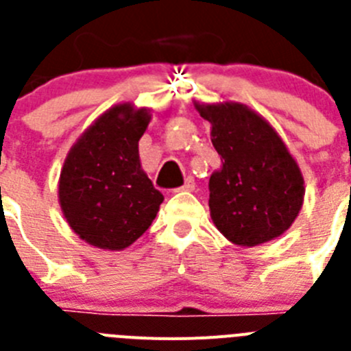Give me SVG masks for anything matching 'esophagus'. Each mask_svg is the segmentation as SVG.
I'll return each instance as SVG.
<instances>
[{
    "mask_svg": "<svg viewBox=\"0 0 351 351\" xmlns=\"http://www.w3.org/2000/svg\"><path fill=\"white\" fill-rule=\"evenodd\" d=\"M194 187H196V182L193 178H187L184 182V185L180 187V191H194Z\"/></svg>",
    "mask_w": 351,
    "mask_h": 351,
    "instance_id": "esophagus-1",
    "label": "esophagus"
}]
</instances>
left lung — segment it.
Here are the masks:
<instances>
[{"instance_id":"obj_1","label":"left lung","mask_w":351,"mask_h":351,"mask_svg":"<svg viewBox=\"0 0 351 351\" xmlns=\"http://www.w3.org/2000/svg\"><path fill=\"white\" fill-rule=\"evenodd\" d=\"M222 166L210 176V217L234 245L281 237L302 208L304 176L288 146L261 114L240 102L199 104Z\"/></svg>"}]
</instances>
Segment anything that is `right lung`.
<instances>
[{
  "label": "right lung",
  "instance_id": "add662e5",
  "mask_svg": "<svg viewBox=\"0 0 351 351\" xmlns=\"http://www.w3.org/2000/svg\"><path fill=\"white\" fill-rule=\"evenodd\" d=\"M150 120V109L117 104L66 154L58 199L70 230L93 247H129L150 228L164 201L139 160V139Z\"/></svg>",
  "mask_w": 351,
  "mask_h": 351
}]
</instances>
